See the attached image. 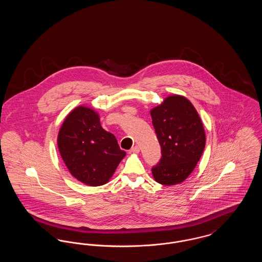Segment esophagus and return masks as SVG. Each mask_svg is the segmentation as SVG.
Masks as SVG:
<instances>
[{"instance_id":"1","label":"esophagus","mask_w":262,"mask_h":262,"mask_svg":"<svg viewBox=\"0 0 262 262\" xmlns=\"http://www.w3.org/2000/svg\"><path fill=\"white\" fill-rule=\"evenodd\" d=\"M133 153H139V147L137 146V145H136V146H134L133 148H132V150H130Z\"/></svg>"}]
</instances>
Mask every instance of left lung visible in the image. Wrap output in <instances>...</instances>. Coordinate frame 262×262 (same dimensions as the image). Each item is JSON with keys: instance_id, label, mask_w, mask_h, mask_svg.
<instances>
[{"instance_id": "1", "label": "left lung", "mask_w": 262, "mask_h": 262, "mask_svg": "<svg viewBox=\"0 0 262 262\" xmlns=\"http://www.w3.org/2000/svg\"><path fill=\"white\" fill-rule=\"evenodd\" d=\"M150 114L162 154L152 174L164 186L180 184L193 171L205 147L200 116L187 98L179 95L166 98Z\"/></svg>"}]
</instances>
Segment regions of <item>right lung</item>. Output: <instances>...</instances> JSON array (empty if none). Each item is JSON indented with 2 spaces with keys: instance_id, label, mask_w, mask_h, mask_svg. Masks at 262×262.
<instances>
[{
  "instance_id": "add662e5",
  "label": "right lung",
  "mask_w": 262,
  "mask_h": 262,
  "mask_svg": "<svg viewBox=\"0 0 262 262\" xmlns=\"http://www.w3.org/2000/svg\"><path fill=\"white\" fill-rule=\"evenodd\" d=\"M58 147L71 174L93 187L106 184L125 156L116 137L102 128L99 116L81 106L62 123Z\"/></svg>"
}]
</instances>
